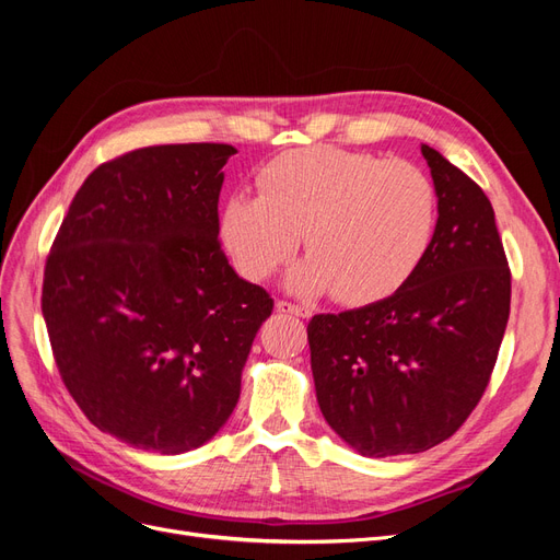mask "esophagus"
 Here are the masks:
<instances>
[{
	"instance_id": "esophagus-1",
	"label": "esophagus",
	"mask_w": 560,
	"mask_h": 560,
	"mask_svg": "<svg viewBox=\"0 0 560 560\" xmlns=\"http://www.w3.org/2000/svg\"><path fill=\"white\" fill-rule=\"evenodd\" d=\"M276 308H278V313H290V315H296V317H311V315H313L311 308L299 306V303L284 301V299H278V301H276Z\"/></svg>"
}]
</instances>
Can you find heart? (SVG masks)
<instances>
[{
    "label": "heart",
    "instance_id": "b5f03b06",
    "mask_svg": "<svg viewBox=\"0 0 560 560\" xmlns=\"http://www.w3.org/2000/svg\"><path fill=\"white\" fill-rule=\"evenodd\" d=\"M259 189L261 196H231L219 222L229 257L247 280L290 261L303 233L311 259L294 268V290L371 303L397 292L434 243L439 196L413 163L303 147L270 161Z\"/></svg>",
    "mask_w": 560,
    "mask_h": 560
}]
</instances>
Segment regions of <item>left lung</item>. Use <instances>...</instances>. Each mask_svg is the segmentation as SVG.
<instances>
[{
	"label": "left lung",
	"instance_id": "left-lung-1",
	"mask_svg": "<svg viewBox=\"0 0 560 560\" xmlns=\"http://www.w3.org/2000/svg\"><path fill=\"white\" fill-rule=\"evenodd\" d=\"M439 222L416 273L383 301L308 322L319 411L360 455L420 453L483 397L510 319L512 270L481 186L422 144Z\"/></svg>",
	"mask_w": 560,
	"mask_h": 560
}]
</instances>
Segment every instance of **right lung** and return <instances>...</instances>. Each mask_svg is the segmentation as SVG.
Wrapping results in <instances>:
<instances>
[{"label":"right lung","mask_w":560,"mask_h":560,"mask_svg":"<svg viewBox=\"0 0 560 560\" xmlns=\"http://www.w3.org/2000/svg\"><path fill=\"white\" fill-rule=\"evenodd\" d=\"M231 144H161L81 184L44 270L60 378L97 430L163 455L212 439L273 299L231 268L219 191Z\"/></svg>","instance_id":"obj_1"}]
</instances>
